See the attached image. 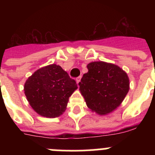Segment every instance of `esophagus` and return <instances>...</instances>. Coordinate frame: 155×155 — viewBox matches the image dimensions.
<instances>
[{"instance_id": "1", "label": "esophagus", "mask_w": 155, "mask_h": 155, "mask_svg": "<svg viewBox=\"0 0 155 155\" xmlns=\"http://www.w3.org/2000/svg\"><path fill=\"white\" fill-rule=\"evenodd\" d=\"M81 78V77H78V78H76V81H77V83H78V84L79 82H80Z\"/></svg>"}]
</instances>
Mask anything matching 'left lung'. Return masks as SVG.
I'll return each mask as SVG.
<instances>
[{"mask_svg": "<svg viewBox=\"0 0 155 155\" xmlns=\"http://www.w3.org/2000/svg\"><path fill=\"white\" fill-rule=\"evenodd\" d=\"M87 68L88 72L78 84L87 106L98 114L109 113L127 95L128 76L118 66L102 61L90 63Z\"/></svg>", "mask_w": 155, "mask_h": 155, "instance_id": "8db88e82", "label": "left lung"}]
</instances>
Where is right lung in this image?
I'll return each mask as SVG.
<instances>
[{"instance_id": "right-lung-1", "label": "right lung", "mask_w": 155, "mask_h": 155, "mask_svg": "<svg viewBox=\"0 0 155 155\" xmlns=\"http://www.w3.org/2000/svg\"><path fill=\"white\" fill-rule=\"evenodd\" d=\"M24 88L27 100L38 114L54 118L65 111L78 84L61 66L52 64L35 71Z\"/></svg>"}]
</instances>
